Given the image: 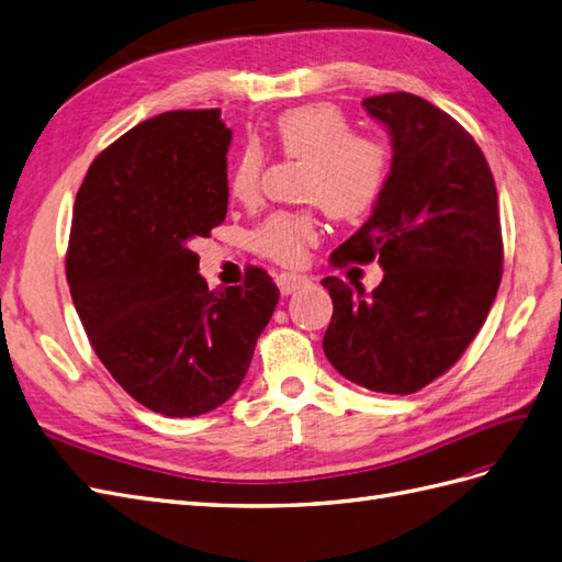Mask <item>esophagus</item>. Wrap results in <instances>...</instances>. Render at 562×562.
<instances>
[{"instance_id":"esophagus-1","label":"esophagus","mask_w":562,"mask_h":562,"mask_svg":"<svg viewBox=\"0 0 562 562\" xmlns=\"http://www.w3.org/2000/svg\"><path fill=\"white\" fill-rule=\"evenodd\" d=\"M311 280L306 276H299V272H280L278 276V286L280 292L286 296V294H294L296 290H301V286H306Z\"/></svg>"}]
</instances>
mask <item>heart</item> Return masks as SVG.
I'll use <instances>...</instances> for the list:
<instances>
[{"instance_id": "1", "label": "heart", "mask_w": 562, "mask_h": 562, "mask_svg": "<svg viewBox=\"0 0 562 562\" xmlns=\"http://www.w3.org/2000/svg\"><path fill=\"white\" fill-rule=\"evenodd\" d=\"M268 142L286 158L304 164L299 192L315 201L337 221L363 215L390 172L384 142L353 133L351 121L333 104H306L280 113L268 131ZM263 151L247 144L229 166L227 187L241 204L258 196ZM318 239V218L311 209L278 211L251 233V247L278 263H296Z\"/></svg>"}]
</instances>
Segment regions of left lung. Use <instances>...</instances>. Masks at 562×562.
<instances>
[{
    "label": "left lung",
    "instance_id": "1",
    "mask_svg": "<svg viewBox=\"0 0 562 562\" xmlns=\"http://www.w3.org/2000/svg\"><path fill=\"white\" fill-rule=\"evenodd\" d=\"M392 135V170L372 215L329 263L382 266V282L325 278L323 339L339 375L382 394H413L449 370L480 333L503 268L494 176L477 142L423 97L363 99Z\"/></svg>",
    "mask_w": 562,
    "mask_h": 562
}]
</instances>
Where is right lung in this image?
<instances>
[{
  "instance_id": "right-lung-1",
  "label": "right lung",
  "mask_w": 562,
  "mask_h": 562,
  "mask_svg": "<svg viewBox=\"0 0 562 562\" xmlns=\"http://www.w3.org/2000/svg\"><path fill=\"white\" fill-rule=\"evenodd\" d=\"M218 109L166 111L99 154L70 223L66 278L99 361L142 406L194 418L237 392L280 290L263 268L209 290L192 241L227 213Z\"/></svg>"
}]
</instances>
